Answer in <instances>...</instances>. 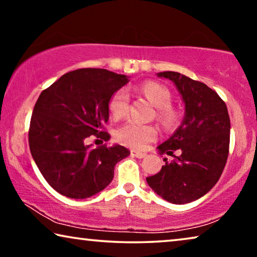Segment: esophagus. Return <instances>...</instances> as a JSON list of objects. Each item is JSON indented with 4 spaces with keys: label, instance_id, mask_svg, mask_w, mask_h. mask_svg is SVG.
<instances>
[{
    "label": "esophagus",
    "instance_id": "obj_1",
    "mask_svg": "<svg viewBox=\"0 0 257 257\" xmlns=\"http://www.w3.org/2000/svg\"><path fill=\"white\" fill-rule=\"evenodd\" d=\"M130 154H132L133 157L138 158V159H143V158L146 157V153H144V152H138V151H132V152H130Z\"/></svg>",
    "mask_w": 257,
    "mask_h": 257
}]
</instances>
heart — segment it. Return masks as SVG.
Here are the masks:
<instances>
[{
    "instance_id": "b5f03b06",
    "label": "heart",
    "mask_w": 257,
    "mask_h": 257,
    "mask_svg": "<svg viewBox=\"0 0 257 257\" xmlns=\"http://www.w3.org/2000/svg\"><path fill=\"white\" fill-rule=\"evenodd\" d=\"M140 91L157 107V119L165 127H172L177 120L175 109L169 106L172 96L168 89L160 83L148 81L141 84ZM129 95L128 92L120 89L113 93L108 103V109L114 120H120L128 113ZM158 136L157 129L151 124H141L136 122H127L116 130L115 138L122 145L130 149L142 150L153 142Z\"/></svg>"
}]
</instances>
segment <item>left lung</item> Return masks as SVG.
<instances>
[{
    "label": "left lung",
    "mask_w": 257,
    "mask_h": 257,
    "mask_svg": "<svg viewBox=\"0 0 257 257\" xmlns=\"http://www.w3.org/2000/svg\"><path fill=\"white\" fill-rule=\"evenodd\" d=\"M158 76L174 82L185 105L182 124L158 151L173 156L180 150L181 156L170 162L164 159L166 165L146 182L165 200L183 205L209 192L221 177L229 156L230 116L221 97L205 83L177 72Z\"/></svg>",
    "instance_id": "8db88e82"
}]
</instances>
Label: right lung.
Here are the masks:
<instances>
[{"instance_id": "add662e5", "label": "right lung", "mask_w": 257, "mask_h": 257, "mask_svg": "<svg viewBox=\"0 0 257 257\" xmlns=\"http://www.w3.org/2000/svg\"><path fill=\"white\" fill-rule=\"evenodd\" d=\"M128 82V76L103 68H80L41 92L28 143L41 174L58 193L73 199L92 197L112 182L114 167L130 154L121 145L92 149L84 143L90 136L109 140L103 130L109 99Z\"/></svg>"}]
</instances>
